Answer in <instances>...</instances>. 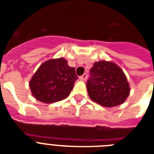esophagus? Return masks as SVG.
Returning a JSON list of instances; mask_svg holds the SVG:
<instances>
[{"label":"esophagus","instance_id":"1","mask_svg":"<svg viewBox=\"0 0 154 154\" xmlns=\"http://www.w3.org/2000/svg\"><path fill=\"white\" fill-rule=\"evenodd\" d=\"M87 77H88V75H87V73H84V74L82 75V76H81V77H80L79 78H80V80H82V81H86Z\"/></svg>","mask_w":154,"mask_h":154}]
</instances>
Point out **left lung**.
<instances>
[{"label": "left lung", "mask_w": 154, "mask_h": 154, "mask_svg": "<svg viewBox=\"0 0 154 154\" xmlns=\"http://www.w3.org/2000/svg\"><path fill=\"white\" fill-rule=\"evenodd\" d=\"M86 84L92 101L105 107H113L124 103L129 95L126 77L115 63L100 60L90 69Z\"/></svg>", "instance_id": "8db88e82"}]
</instances>
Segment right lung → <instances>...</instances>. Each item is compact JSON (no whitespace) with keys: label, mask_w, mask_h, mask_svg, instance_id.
<instances>
[{"label":"right lung","mask_w":154,"mask_h":154,"mask_svg":"<svg viewBox=\"0 0 154 154\" xmlns=\"http://www.w3.org/2000/svg\"><path fill=\"white\" fill-rule=\"evenodd\" d=\"M77 79L75 68L69 66L65 58L51 59L38 68L29 87L37 101L49 104L66 98Z\"/></svg>","instance_id":"obj_1"}]
</instances>
